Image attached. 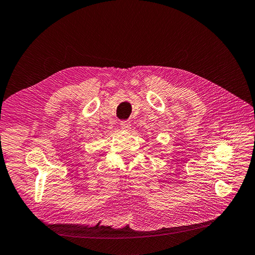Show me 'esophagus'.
<instances>
[{
    "label": "esophagus",
    "mask_w": 255,
    "mask_h": 255,
    "mask_svg": "<svg viewBox=\"0 0 255 255\" xmlns=\"http://www.w3.org/2000/svg\"><path fill=\"white\" fill-rule=\"evenodd\" d=\"M121 128L123 130H129L130 128H131V125H130V122H127V121L122 122L121 123Z\"/></svg>",
    "instance_id": "esophagus-1"
}]
</instances>
